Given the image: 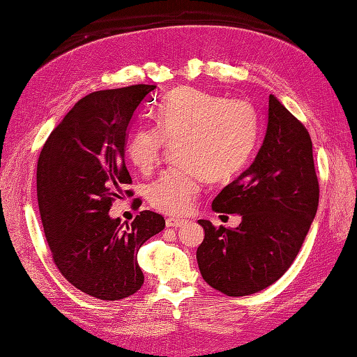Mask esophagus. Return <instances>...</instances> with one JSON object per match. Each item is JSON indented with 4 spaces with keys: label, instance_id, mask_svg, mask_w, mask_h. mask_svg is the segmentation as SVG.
<instances>
[{
    "label": "esophagus",
    "instance_id": "1",
    "mask_svg": "<svg viewBox=\"0 0 357 357\" xmlns=\"http://www.w3.org/2000/svg\"><path fill=\"white\" fill-rule=\"evenodd\" d=\"M185 222H186L185 219H178V217H169V219H166V227H168V228H180Z\"/></svg>",
    "mask_w": 357,
    "mask_h": 357
}]
</instances>
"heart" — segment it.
<instances>
[{"label": "heart", "instance_id": "heart-1", "mask_svg": "<svg viewBox=\"0 0 357 357\" xmlns=\"http://www.w3.org/2000/svg\"><path fill=\"white\" fill-rule=\"evenodd\" d=\"M155 129L138 128L126 154L138 171L160 165L168 144L177 146L181 169L162 174L148 188L149 203L166 214L192 206L203 178L223 181L248 163L259 135L257 112L245 100H227L195 87L172 91L154 111Z\"/></svg>", "mask_w": 357, "mask_h": 357}]
</instances>
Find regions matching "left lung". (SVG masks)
Segmentation results:
<instances>
[{
    "instance_id": "obj_1",
    "label": "left lung",
    "mask_w": 357,
    "mask_h": 357,
    "mask_svg": "<svg viewBox=\"0 0 357 357\" xmlns=\"http://www.w3.org/2000/svg\"><path fill=\"white\" fill-rule=\"evenodd\" d=\"M319 205V181L307 128L274 96L264 143L245 172L222 189L215 213L240 214L237 228L199 220L205 238L197 264L209 287L238 297L279 280L299 254Z\"/></svg>"
}]
</instances>
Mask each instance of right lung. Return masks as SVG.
Instances as JSON below:
<instances>
[{
    "mask_svg": "<svg viewBox=\"0 0 357 357\" xmlns=\"http://www.w3.org/2000/svg\"><path fill=\"white\" fill-rule=\"evenodd\" d=\"M154 84L92 92L61 120L36 166L40 215L60 273L83 293L120 301L142 288L137 252L165 228V219L142 211L134 222L112 219L109 209L132 183L125 165L128 129ZM127 227H125L124 225Z\"/></svg>",
    "mask_w": 357,
    "mask_h": 357,
    "instance_id": "obj_1",
    "label": "right lung"
}]
</instances>
